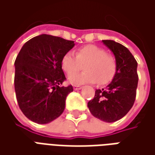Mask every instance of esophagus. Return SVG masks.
<instances>
[{
	"label": "esophagus",
	"mask_w": 155,
	"mask_h": 155,
	"mask_svg": "<svg viewBox=\"0 0 155 155\" xmlns=\"http://www.w3.org/2000/svg\"><path fill=\"white\" fill-rule=\"evenodd\" d=\"M73 88H74V91H78V90H81V86H80V85H74Z\"/></svg>",
	"instance_id": "esophagus-1"
}]
</instances>
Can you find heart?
Returning <instances> with one entry per match:
<instances>
[{
    "label": "heart",
    "instance_id": "1",
    "mask_svg": "<svg viewBox=\"0 0 155 155\" xmlns=\"http://www.w3.org/2000/svg\"><path fill=\"white\" fill-rule=\"evenodd\" d=\"M84 65V73L74 74ZM62 69L68 76V81L73 84L94 83L105 84L114 78L116 73L117 61L113 54H108L104 48L87 45L79 48L75 55L71 52L64 54L61 61ZM72 74V75H71Z\"/></svg>",
    "mask_w": 155,
    "mask_h": 155
}]
</instances>
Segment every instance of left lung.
<instances>
[{"instance_id": "left-lung-1", "label": "left lung", "mask_w": 155, "mask_h": 155, "mask_svg": "<svg viewBox=\"0 0 155 155\" xmlns=\"http://www.w3.org/2000/svg\"><path fill=\"white\" fill-rule=\"evenodd\" d=\"M102 41L114 54L116 73L106 87L95 91L94 99L88 102V107L94 117L111 123L123 118L134 103L139 81L138 64L123 45L110 40Z\"/></svg>"}]
</instances>
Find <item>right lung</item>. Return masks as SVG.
I'll return each mask as SVG.
<instances>
[{"mask_svg": "<svg viewBox=\"0 0 155 155\" xmlns=\"http://www.w3.org/2000/svg\"><path fill=\"white\" fill-rule=\"evenodd\" d=\"M73 41L50 35L31 39L15 61V91L18 105L29 120L47 124L60 116L72 85L61 86L66 78L62 58L74 47Z\"/></svg>", "mask_w": 155, "mask_h": 155, "instance_id": "right-lung-1", "label": "right lung"}]
</instances>
